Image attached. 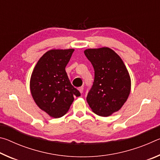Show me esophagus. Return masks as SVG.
<instances>
[{"instance_id":"1","label":"esophagus","mask_w":160,"mask_h":160,"mask_svg":"<svg viewBox=\"0 0 160 160\" xmlns=\"http://www.w3.org/2000/svg\"><path fill=\"white\" fill-rule=\"evenodd\" d=\"M83 90H84V88H82V87H80V88H78V90L80 91V92L81 94L83 93Z\"/></svg>"}]
</instances>
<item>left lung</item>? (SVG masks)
I'll use <instances>...</instances> for the list:
<instances>
[{"label": "left lung", "mask_w": 160, "mask_h": 160, "mask_svg": "<svg viewBox=\"0 0 160 160\" xmlns=\"http://www.w3.org/2000/svg\"><path fill=\"white\" fill-rule=\"evenodd\" d=\"M94 70L93 85L87 102L98 116H111L128 99L131 81L129 72L114 51L108 47L88 48L84 51Z\"/></svg>", "instance_id": "obj_1"}]
</instances>
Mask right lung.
Segmentation results:
<instances>
[{
	"instance_id": "obj_1",
	"label": "right lung",
	"mask_w": 160,
	"mask_h": 160,
	"mask_svg": "<svg viewBox=\"0 0 160 160\" xmlns=\"http://www.w3.org/2000/svg\"><path fill=\"white\" fill-rule=\"evenodd\" d=\"M73 51V48L48 51L32 71L29 82L32 96L37 106L51 117L64 116L74 97L80 96L65 70Z\"/></svg>"
}]
</instances>
